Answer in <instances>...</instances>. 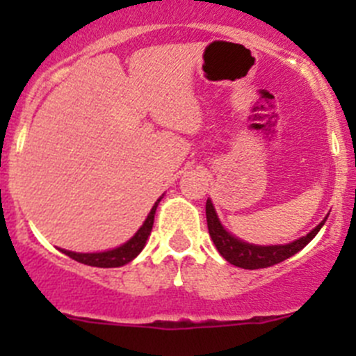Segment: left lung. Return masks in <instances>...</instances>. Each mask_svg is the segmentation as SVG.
I'll return each instance as SVG.
<instances>
[{
    "mask_svg": "<svg viewBox=\"0 0 356 356\" xmlns=\"http://www.w3.org/2000/svg\"><path fill=\"white\" fill-rule=\"evenodd\" d=\"M325 220H322L317 227L312 232H308L303 238L296 239V241L289 243V245L282 246H254L248 245V243L239 241L234 236L229 234L224 227L218 222L217 213L213 210V204L211 201H207V224H208V232H210L211 239H213V245L217 246L218 253L229 261V264L236 265V267L248 268V270H254V268H267L272 267L275 264H281L286 258L293 257L298 251L303 250L312 239L317 236V232L321 231V227L324 225Z\"/></svg>",
    "mask_w": 356,
    "mask_h": 356,
    "instance_id": "obj_1",
    "label": "left lung"
}]
</instances>
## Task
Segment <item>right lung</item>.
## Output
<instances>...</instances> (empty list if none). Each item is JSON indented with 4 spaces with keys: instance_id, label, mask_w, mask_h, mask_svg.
Listing matches in <instances>:
<instances>
[{
    "instance_id": "add662e5",
    "label": "right lung",
    "mask_w": 356,
    "mask_h": 356,
    "mask_svg": "<svg viewBox=\"0 0 356 356\" xmlns=\"http://www.w3.org/2000/svg\"><path fill=\"white\" fill-rule=\"evenodd\" d=\"M161 200V198H160ZM160 200H156V203L153 204L152 211H149L148 218L145 220L143 227L136 232V236L132 239H129L125 245L120 248H115V250L103 251V253H74V251L60 250L62 253H65L67 257H70L72 260L79 261V264L91 265V267H102V268H111V267H122V265L129 264L131 260H134L141 250L146 245V239H148L149 232L153 229V222H155V211Z\"/></svg>"
}]
</instances>
